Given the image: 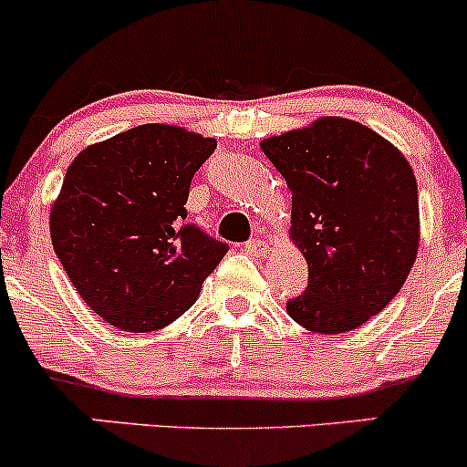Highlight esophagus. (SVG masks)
Segmentation results:
<instances>
[{"instance_id": "34e87169", "label": "esophagus", "mask_w": 467, "mask_h": 467, "mask_svg": "<svg viewBox=\"0 0 467 467\" xmlns=\"http://www.w3.org/2000/svg\"><path fill=\"white\" fill-rule=\"evenodd\" d=\"M244 249H247L252 256H263V254H267V243L261 238V235H256V238H252L244 243Z\"/></svg>"}]
</instances>
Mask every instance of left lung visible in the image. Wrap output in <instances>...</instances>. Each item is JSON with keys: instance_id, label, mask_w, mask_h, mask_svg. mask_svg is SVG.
Wrapping results in <instances>:
<instances>
[{"instance_id": "1", "label": "left lung", "mask_w": 467, "mask_h": 467, "mask_svg": "<svg viewBox=\"0 0 467 467\" xmlns=\"http://www.w3.org/2000/svg\"><path fill=\"white\" fill-rule=\"evenodd\" d=\"M261 148L292 191L290 234L307 261V287L287 312L312 333L358 328L400 292L416 261L410 161L371 128L339 117L269 137Z\"/></svg>"}]
</instances>
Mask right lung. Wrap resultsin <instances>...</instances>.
Masks as SVG:
<instances>
[{"instance_id": "obj_1", "label": "right lung", "mask_w": 467, "mask_h": 467, "mask_svg": "<svg viewBox=\"0 0 467 467\" xmlns=\"http://www.w3.org/2000/svg\"><path fill=\"white\" fill-rule=\"evenodd\" d=\"M215 139L161 123L85 148L51 209V243L80 299L114 328L148 333L195 304L229 244L186 223L191 180Z\"/></svg>"}]
</instances>
